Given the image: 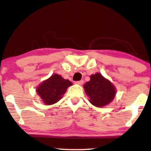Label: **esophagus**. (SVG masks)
<instances>
[{"label": "esophagus", "instance_id": "obj_1", "mask_svg": "<svg viewBox=\"0 0 151 151\" xmlns=\"http://www.w3.org/2000/svg\"><path fill=\"white\" fill-rule=\"evenodd\" d=\"M75 83L76 85H79V86H81V85H82L83 83V81L81 80V81H75Z\"/></svg>", "mask_w": 151, "mask_h": 151}]
</instances>
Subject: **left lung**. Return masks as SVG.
Returning a JSON list of instances; mask_svg holds the SVG:
<instances>
[{"mask_svg": "<svg viewBox=\"0 0 151 151\" xmlns=\"http://www.w3.org/2000/svg\"><path fill=\"white\" fill-rule=\"evenodd\" d=\"M83 88L90 98L89 101L97 107H102L109 104L116 94V87L99 73L90 76V80L84 84Z\"/></svg>", "mask_w": 151, "mask_h": 151, "instance_id": "1", "label": "left lung"}]
</instances>
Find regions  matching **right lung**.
Wrapping results in <instances>:
<instances>
[{
	"label": "right lung",
	"instance_id": "1",
	"mask_svg": "<svg viewBox=\"0 0 151 151\" xmlns=\"http://www.w3.org/2000/svg\"><path fill=\"white\" fill-rule=\"evenodd\" d=\"M73 83L64 79L61 75L54 74L47 79L44 80L36 89V92L44 104L53 105L62 99L68 87Z\"/></svg>",
	"mask_w": 151,
	"mask_h": 151
}]
</instances>
